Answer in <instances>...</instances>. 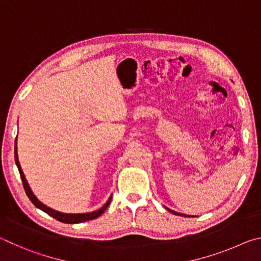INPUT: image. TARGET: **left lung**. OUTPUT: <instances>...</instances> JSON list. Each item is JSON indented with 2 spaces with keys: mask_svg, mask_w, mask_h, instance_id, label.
I'll use <instances>...</instances> for the list:
<instances>
[{
  "mask_svg": "<svg viewBox=\"0 0 261 261\" xmlns=\"http://www.w3.org/2000/svg\"><path fill=\"white\" fill-rule=\"evenodd\" d=\"M168 211H169V212H171V213H173V214H176V215H182V216H188V215H183V214H179V213H177V212H174V211H171V210H169V208H168Z\"/></svg>",
  "mask_w": 261,
  "mask_h": 261,
  "instance_id": "obj_1",
  "label": "left lung"
}]
</instances>
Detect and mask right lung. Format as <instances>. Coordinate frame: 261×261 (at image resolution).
I'll use <instances>...</instances> for the list:
<instances>
[{"instance_id": "add662e5", "label": "right lung", "mask_w": 261, "mask_h": 261, "mask_svg": "<svg viewBox=\"0 0 261 261\" xmlns=\"http://www.w3.org/2000/svg\"><path fill=\"white\" fill-rule=\"evenodd\" d=\"M15 161H16L17 168H18V170H19L21 182H23V185H24V190H25L26 194H28V197L30 198V200L33 202V205L35 207H38V208H40L41 211L45 212V213H47L48 215H50L54 219L61 221V222H64V223H81V222H85V221H90V220H93V219L99 218V216L102 214L106 210H107V207L109 206L110 201H112V197H110L109 199H108V201L106 202V204L102 207H101L100 210L94 211V212H91V213L67 214V213H61V212H57L55 210H51L50 207H47L46 205H43L41 201H39L38 198L33 194L32 190H31L30 185L28 183V180H26V178H25V175L23 173V170H21V167L19 165V161H18V154H17V141H16V144H15Z\"/></svg>"}]
</instances>
